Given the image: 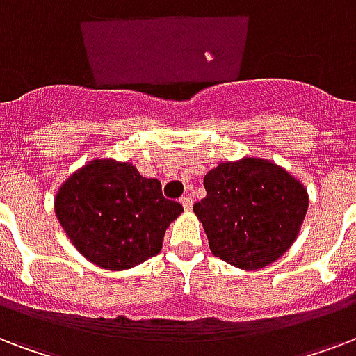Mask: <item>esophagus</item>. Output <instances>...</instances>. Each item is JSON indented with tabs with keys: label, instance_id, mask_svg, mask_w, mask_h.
I'll return each instance as SVG.
<instances>
[{
	"label": "esophagus",
	"instance_id": "esophagus-1",
	"mask_svg": "<svg viewBox=\"0 0 356 356\" xmlns=\"http://www.w3.org/2000/svg\"><path fill=\"white\" fill-rule=\"evenodd\" d=\"M192 203H194V200H192V197H188V196L181 197V205L184 207V211H190V209H192Z\"/></svg>",
	"mask_w": 356,
	"mask_h": 356
}]
</instances>
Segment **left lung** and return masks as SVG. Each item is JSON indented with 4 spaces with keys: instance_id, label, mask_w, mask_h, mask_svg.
<instances>
[{
    "instance_id": "obj_1",
    "label": "left lung",
    "mask_w": 356,
    "mask_h": 356,
    "mask_svg": "<svg viewBox=\"0 0 356 356\" xmlns=\"http://www.w3.org/2000/svg\"><path fill=\"white\" fill-rule=\"evenodd\" d=\"M194 205L209 248L222 261L256 270L284 256L300 233L308 190L286 168L259 156L226 160L203 179Z\"/></svg>"
}]
</instances>
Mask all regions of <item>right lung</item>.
<instances>
[{
	"label": "right lung",
	"instance_id": "add662e5",
	"mask_svg": "<svg viewBox=\"0 0 356 356\" xmlns=\"http://www.w3.org/2000/svg\"><path fill=\"white\" fill-rule=\"evenodd\" d=\"M54 211L88 261L127 270L159 254L183 205L162 196L160 181L140 175L134 164L93 159L59 184Z\"/></svg>",
	"mask_w": 356,
	"mask_h": 356
}]
</instances>
